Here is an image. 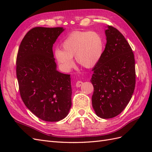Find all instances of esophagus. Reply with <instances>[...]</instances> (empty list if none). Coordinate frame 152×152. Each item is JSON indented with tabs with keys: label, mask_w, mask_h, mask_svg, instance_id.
I'll list each match as a JSON object with an SVG mask.
<instances>
[{
	"label": "esophagus",
	"mask_w": 152,
	"mask_h": 152,
	"mask_svg": "<svg viewBox=\"0 0 152 152\" xmlns=\"http://www.w3.org/2000/svg\"><path fill=\"white\" fill-rule=\"evenodd\" d=\"M82 84H83V82H82V81H78V82H76V87H78V88H79V87H81L82 86Z\"/></svg>",
	"instance_id": "obj_1"
}]
</instances>
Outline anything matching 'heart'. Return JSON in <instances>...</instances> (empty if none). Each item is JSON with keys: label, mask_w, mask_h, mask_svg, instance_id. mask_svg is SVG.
Returning a JSON list of instances; mask_svg holds the SVG:
<instances>
[{"label": "heart", "mask_w": 152, "mask_h": 152, "mask_svg": "<svg viewBox=\"0 0 152 152\" xmlns=\"http://www.w3.org/2000/svg\"><path fill=\"white\" fill-rule=\"evenodd\" d=\"M62 50H54V57L60 67L69 71L74 66L72 57L83 67L92 68L97 64L104 50V40L95 31H74L61 43Z\"/></svg>", "instance_id": "obj_1"}]
</instances>
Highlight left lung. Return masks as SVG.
<instances>
[{
  "label": "left lung",
  "mask_w": 152,
  "mask_h": 152,
  "mask_svg": "<svg viewBox=\"0 0 152 152\" xmlns=\"http://www.w3.org/2000/svg\"><path fill=\"white\" fill-rule=\"evenodd\" d=\"M102 57L93 68V109L99 117L109 119L124 110L133 94L136 72L134 53L117 28L108 26Z\"/></svg>",
  "instance_id": "left-lung-1"
}]
</instances>
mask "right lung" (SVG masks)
Wrapping results in <instances>:
<instances>
[{
    "label": "right lung",
    "mask_w": 152,
    "mask_h": 152,
    "mask_svg": "<svg viewBox=\"0 0 152 152\" xmlns=\"http://www.w3.org/2000/svg\"><path fill=\"white\" fill-rule=\"evenodd\" d=\"M63 27H34L19 45L16 75L22 101L38 118L58 121L69 114L72 105L69 74L56 70L53 45Z\"/></svg>",
    "instance_id": "1"
}]
</instances>
